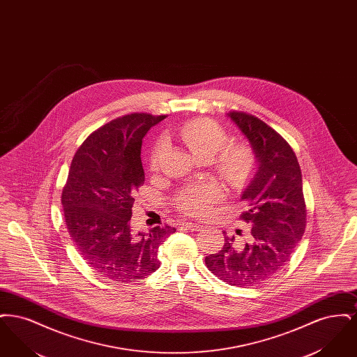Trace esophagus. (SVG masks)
Returning <instances> with one entry per match:
<instances>
[{"label": "esophagus", "mask_w": 357, "mask_h": 357, "mask_svg": "<svg viewBox=\"0 0 357 357\" xmlns=\"http://www.w3.org/2000/svg\"><path fill=\"white\" fill-rule=\"evenodd\" d=\"M183 226H186L187 229H190V230H192V231H199L204 226L201 225V223H198V222H185V223H182Z\"/></svg>", "instance_id": "esophagus-1"}]
</instances>
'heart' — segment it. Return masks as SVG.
Wrapping results in <instances>:
<instances>
[{"label": "heart", "mask_w": 357, "mask_h": 357, "mask_svg": "<svg viewBox=\"0 0 357 357\" xmlns=\"http://www.w3.org/2000/svg\"><path fill=\"white\" fill-rule=\"evenodd\" d=\"M181 139L190 153L197 158L211 159L227 143V134L211 120L194 119L181 130ZM165 143L159 142L151 153V166L158 167ZM215 165L222 178L231 185L245 183L253 174L257 165L255 151L246 144H231L222 149L215 158ZM223 190L214 182H204L187 187L176 198L179 210L190 215H204L210 204L221 199Z\"/></svg>", "instance_id": "1"}]
</instances>
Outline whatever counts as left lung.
I'll list each match as a JSON object with an SVG mask.
<instances>
[{
  "mask_svg": "<svg viewBox=\"0 0 357 357\" xmlns=\"http://www.w3.org/2000/svg\"><path fill=\"white\" fill-rule=\"evenodd\" d=\"M227 118L249 140L257 159L255 175L241 195L248 204L241 220L252 229L245 243H237L234 236L225 237L221 250L207 255L204 262L225 282L253 287L282 269L303 238V176L296 153L272 127L243 112H230Z\"/></svg>",
  "mask_w": 357,
  "mask_h": 357,
  "instance_id": "obj_1",
  "label": "left lung"
}]
</instances>
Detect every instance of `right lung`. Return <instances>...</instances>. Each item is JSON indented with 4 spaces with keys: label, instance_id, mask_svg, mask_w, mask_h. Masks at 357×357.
I'll list each match as a JSON object with an SVG mask.
<instances>
[{
    "label": "right lung",
    "instance_id": "obj_1",
    "mask_svg": "<svg viewBox=\"0 0 357 357\" xmlns=\"http://www.w3.org/2000/svg\"><path fill=\"white\" fill-rule=\"evenodd\" d=\"M166 115L131 114L88 136L75 153L61 204L76 249L98 274L135 281L159 266L158 249L175 227L131 229L136 190L144 183L142 139Z\"/></svg>",
    "mask_w": 357,
    "mask_h": 357
}]
</instances>
